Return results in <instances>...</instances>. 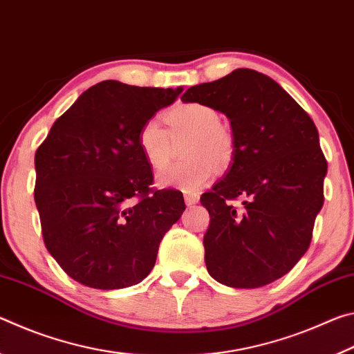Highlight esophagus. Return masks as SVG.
<instances>
[{"mask_svg":"<svg viewBox=\"0 0 354 354\" xmlns=\"http://www.w3.org/2000/svg\"><path fill=\"white\" fill-rule=\"evenodd\" d=\"M200 195L198 194H184V201L187 206H194L198 203Z\"/></svg>","mask_w":354,"mask_h":354,"instance_id":"obj_1","label":"esophagus"}]
</instances>
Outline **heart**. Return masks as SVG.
<instances>
[{
    "instance_id": "heart-1",
    "label": "heart",
    "mask_w": 354,
    "mask_h": 354,
    "mask_svg": "<svg viewBox=\"0 0 354 354\" xmlns=\"http://www.w3.org/2000/svg\"><path fill=\"white\" fill-rule=\"evenodd\" d=\"M167 129L159 120L149 118L142 124L137 142L143 158L153 170L170 164L173 140L184 143V162L173 165L158 176L162 187L187 192L201 189L218 169H226L236 154V137L230 127L220 122L218 112L205 103H181L165 112Z\"/></svg>"
}]
</instances>
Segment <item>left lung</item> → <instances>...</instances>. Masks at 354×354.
Wrapping results in <instances>:
<instances>
[{
    "label": "left lung",
    "instance_id": "1",
    "mask_svg": "<svg viewBox=\"0 0 354 354\" xmlns=\"http://www.w3.org/2000/svg\"><path fill=\"white\" fill-rule=\"evenodd\" d=\"M181 100L223 112L236 137L230 171L200 198L211 215L203 239L207 272L236 289L270 284L308 251L325 200L319 131L277 81L256 70L198 84ZM237 198L242 209L230 205Z\"/></svg>",
    "mask_w": 354,
    "mask_h": 354
}]
</instances>
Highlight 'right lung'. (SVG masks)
<instances>
[{
    "label": "right lung",
    "instance_id": "obj_1",
    "mask_svg": "<svg viewBox=\"0 0 354 354\" xmlns=\"http://www.w3.org/2000/svg\"><path fill=\"white\" fill-rule=\"evenodd\" d=\"M183 87L103 81L59 117L35 151L34 200L50 254L77 283L123 289L148 277L184 212L183 194L151 189L139 129Z\"/></svg>",
    "mask_w": 354,
    "mask_h": 354
}]
</instances>
